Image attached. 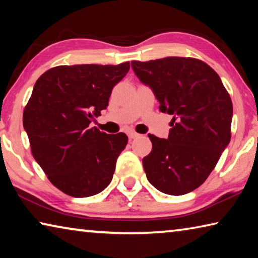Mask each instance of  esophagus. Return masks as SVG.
I'll return each instance as SVG.
<instances>
[{
	"label": "esophagus",
	"mask_w": 258,
	"mask_h": 258,
	"mask_svg": "<svg viewBox=\"0 0 258 258\" xmlns=\"http://www.w3.org/2000/svg\"><path fill=\"white\" fill-rule=\"evenodd\" d=\"M127 135H128V138H130L131 140L137 139V138H139V137H140V134H139V133H137V132H133V131H131V132H128V133H127Z\"/></svg>",
	"instance_id": "1"
}]
</instances>
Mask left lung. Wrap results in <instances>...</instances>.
<instances>
[{
    "label": "left lung",
    "mask_w": 258,
    "mask_h": 258,
    "mask_svg": "<svg viewBox=\"0 0 258 258\" xmlns=\"http://www.w3.org/2000/svg\"><path fill=\"white\" fill-rule=\"evenodd\" d=\"M132 68L154 91L159 110L173 115L168 139L148 134L152 150L142 159L148 181L172 196L194 191L206 181L231 140L230 94L217 73L196 58L132 61Z\"/></svg>",
    "instance_id": "8db88e82"
}]
</instances>
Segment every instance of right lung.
<instances>
[{"label": "right lung", "mask_w": 258, "mask_h": 258, "mask_svg": "<svg viewBox=\"0 0 258 258\" xmlns=\"http://www.w3.org/2000/svg\"><path fill=\"white\" fill-rule=\"evenodd\" d=\"M128 71V61L58 66L35 83L24 109V127L35 160L63 194L90 197L111 182L128 138L89 125L107 108L113 86Z\"/></svg>", "instance_id": "add662e5"}]
</instances>
